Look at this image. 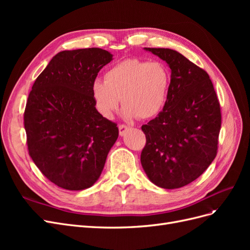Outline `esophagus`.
<instances>
[{
  "instance_id": "obj_1",
  "label": "esophagus",
  "mask_w": 250,
  "mask_h": 250,
  "mask_svg": "<svg viewBox=\"0 0 250 250\" xmlns=\"http://www.w3.org/2000/svg\"><path fill=\"white\" fill-rule=\"evenodd\" d=\"M128 129H129V127L124 125V124L119 125V133H120L121 137H122V135H124Z\"/></svg>"
}]
</instances>
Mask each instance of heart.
Returning a JSON list of instances; mask_svg holds the SVG:
<instances>
[{
    "label": "heart",
    "mask_w": 250,
    "mask_h": 250,
    "mask_svg": "<svg viewBox=\"0 0 250 250\" xmlns=\"http://www.w3.org/2000/svg\"><path fill=\"white\" fill-rule=\"evenodd\" d=\"M171 76L160 62L128 58L104 74V82L96 80L92 94L96 106L110 119L120 105L127 119L149 120L160 115L167 103Z\"/></svg>",
    "instance_id": "1"
}]
</instances>
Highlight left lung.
<instances>
[{"label":"left lung","instance_id":"1","mask_svg":"<svg viewBox=\"0 0 250 250\" xmlns=\"http://www.w3.org/2000/svg\"><path fill=\"white\" fill-rule=\"evenodd\" d=\"M171 69L167 103L142 126L146 145L141 164L163 188H178L197 179L214 161L221 128L220 103L208 74L177 51L145 48Z\"/></svg>","mask_w":250,"mask_h":250}]
</instances>
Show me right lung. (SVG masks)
I'll return each mask as SVG.
<instances>
[{
    "label": "right lung",
    "instance_id": "right-lung-1",
    "mask_svg": "<svg viewBox=\"0 0 250 250\" xmlns=\"http://www.w3.org/2000/svg\"><path fill=\"white\" fill-rule=\"evenodd\" d=\"M112 55L99 48L59 52L36 78L24 112L29 155L51 183L70 191L100 177L117 124L95 107L93 83Z\"/></svg>",
    "mask_w": 250,
    "mask_h": 250
}]
</instances>
